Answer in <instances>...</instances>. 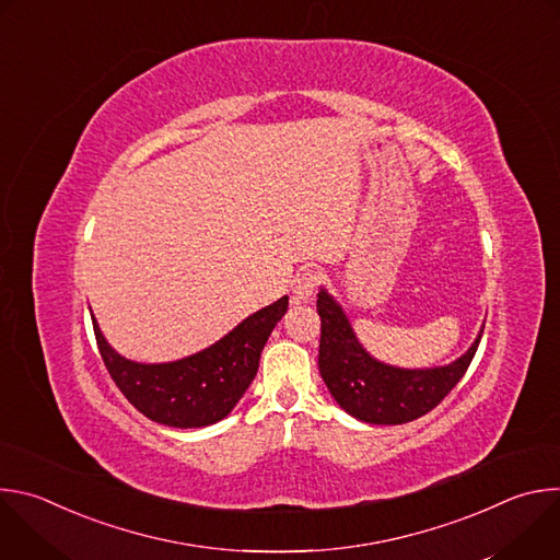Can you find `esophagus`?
Masks as SVG:
<instances>
[{"label":"esophagus","mask_w":560,"mask_h":560,"mask_svg":"<svg viewBox=\"0 0 560 560\" xmlns=\"http://www.w3.org/2000/svg\"><path fill=\"white\" fill-rule=\"evenodd\" d=\"M318 285H322V275H318V270H314V268L303 270V272L296 277V281H294V290H292V292H294V301H296V303L310 301V299L316 294Z\"/></svg>","instance_id":"34e87169"}]
</instances>
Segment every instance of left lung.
Segmentation results:
<instances>
[{
    "label": "left lung",
    "instance_id": "obj_1",
    "mask_svg": "<svg viewBox=\"0 0 560 560\" xmlns=\"http://www.w3.org/2000/svg\"><path fill=\"white\" fill-rule=\"evenodd\" d=\"M316 312L322 316L318 372L348 415L374 425H401L434 410L463 378L483 337L481 330L471 348L450 365L406 370L370 357L346 312L324 288L316 296Z\"/></svg>",
    "mask_w": 560,
    "mask_h": 560
}]
</instances>
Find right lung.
Here are the masks:
<instances>
[{"instance_id":"add662e5","label":"right lung","mask_w":560,"mask_h":560,"mask_svg":"<svg viewBox=\"0 0 560 560\" xmlns=\"http://www.w3.org/2000/svg\"><path fill=\"white\" fill-rule=\"evenodd\" d=\"M288 310V296L244 318L214 346L173 361L137 363L117 354L93 328L115 385L150 421L171 428H206L225 419L259 370L261 350Z\"/></svg>"}]
</instances>
